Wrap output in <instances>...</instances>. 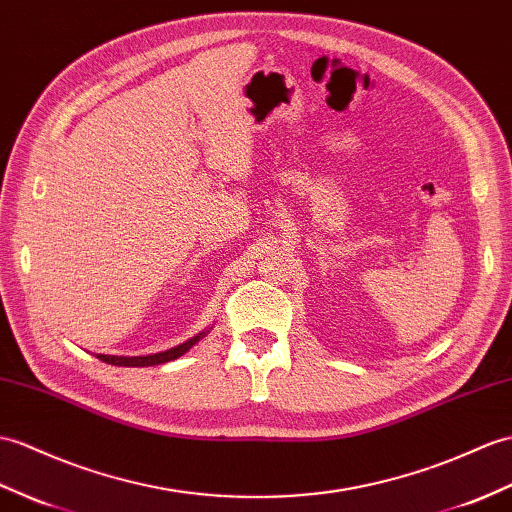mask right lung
<instances>
[{"label": "right lung", "mask_w": 512, "mask_h": 512, "mask_svg": "<svg viewBox=\"0 0 512 512\" xmlns=\"http://www.w3.org/2000/svg\"><path fill=\"white\" fill-rule=\"evenodd\" d=\"M205 336H207V331H200L198 336L189 338L187 342L178 344V347L168 349V351H161V353L133 355V358H126V355H102V353H98V360H102L106 364H113V366H154V364H165V362H172L176 358H181L183 353H187L198 340H202Z\"/></svg>", "instance_id": "1"}]
</instances>
